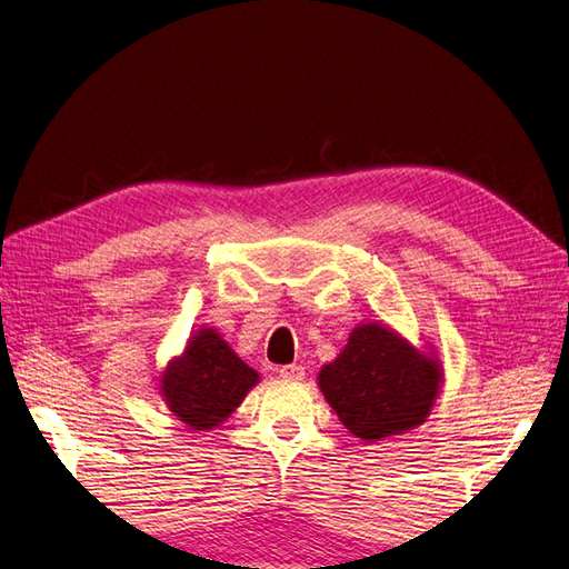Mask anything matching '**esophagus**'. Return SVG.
Returning a JSON list of instances; mask_svg holds the SVG:
<instances>
[{
	"label": "esophagus",
	"mask_w": 569,
	"mask_h": 569,
	"mask_svg": "<svg viewBox=\"0 0 569 569\" xmlns=\"http://www.w3.org/2000/svg\"><path fill=\"white\" fill-rule=\"evenodd\" d=\"M279 375L283 380H305V368L298 363H290V366H281Z\"/></svg>",
	"instance_id": "1"
}]
</instances>
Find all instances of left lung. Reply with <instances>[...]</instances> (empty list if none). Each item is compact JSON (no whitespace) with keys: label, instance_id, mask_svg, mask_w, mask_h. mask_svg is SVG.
<instances>
[{"label":"left lung","instance_id":"8db88e82","mask_svg":"<svg viewBox=\"0 0 569 569\" xmlns=\"http://www.w3.org/2000/svg\"><path fill=\"white\" fill-rule=\"evenodd\" d=\"M317 380L345 429L366 443L425 425L446 382L436 347H415L377 321L356 326Z\"/></svg>","mask_w":569,"mask_h":569}]
</instances>
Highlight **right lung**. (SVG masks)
<instances>
[{"instance_id":"add662e5","label":"right lung","mask_w":569,"mask_h":569,"mask_svg":"<svg viewBox=\"0 0 569 569\" xmlns=\"http://www.w3.org/2000/svg\"><path fill=\"white\" fill-rule=\"evenodd\" d=\"M161 401L192 433L218 429L260 382L216 328H199L157 377Z\"/></svg>"}]
</instances>
